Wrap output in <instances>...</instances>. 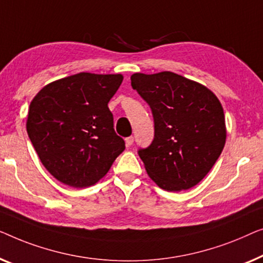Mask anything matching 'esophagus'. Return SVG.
Instances as JSON below:
<instances>
[{"label":"esophagus","mask_w":263,"mask_h":263,"mask_svg":"<svg viewBox=\"0 0 263 263\" xmlns=\"http://www.w3.org/2000/svg\"><path fill=\"white\" fill-rule=\"evenodd\" d=\"M125 143H126L127 146H131L132 144H133V137L132 136L131 137H127V138L125 139Z\"/></svg>","instance_id":"1"}]
</instances>
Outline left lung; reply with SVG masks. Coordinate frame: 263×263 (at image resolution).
<instances>
[{"label":"left lung","mask_w":263,"mask_h":263,"mask_svg":"<svg viewBox=\"0 0 263 263\" xmlns=\"http://www.w3.org/2000/svg\"><path fill=\"white\" fill-rule=\"evenodd\" d=\"M131 86L154 117L153 143L138 151L147 175L164 191L194 187L224 149L227 127L220 101L209 88L170 71L133 73Z\"/></svg>","instance_id":"obj_1"}]
</instances>
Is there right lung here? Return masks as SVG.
<instances>
[{"mask_svg": "<svg viewBox=\"0 0 263 263\" xmlns=\"http://www.w3.org/2000/svg\"><path fill=\"white\" fill-rule=\"evenodd\" d=\"M123 79L80 72L49 83L32 100L28 137L44 167L62 183L93 186L125 150L108 108Z\"/></svg>", "mask_w": 263, "mask_h": 263, "instance_id": "1", "label": "right lung"}]
</instances>
